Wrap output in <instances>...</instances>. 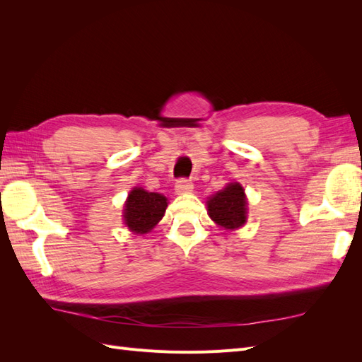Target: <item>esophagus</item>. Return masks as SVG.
Instances as JSON below:
<instances>
[{
	"mask_svg": "<svg viewBox=\"0 0 362 362\" xmlns=\"http://www.w3.org/2000/svg\"><path fill=\"white\" fill-rule=\"evenodd\" d=\"M193 189V184L189 180H178L177 184H175V190L177 193H190Z\"/></svg>",
	"mask_w": 362,
	"mask_h": 362,
	"instance_id": "1",
	"label": "esophagus"
}]
</instances>
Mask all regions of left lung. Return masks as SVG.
Segmentation results:
<instances>
[{
	"label": "left lung",
	"mask_w": 362,
	"mask_h": 362,
	"mask_svg": "<svg viewBox=\"0 0 362 362\" xmlns=\"http://www.w3.org/2000/svg\"><path fill=\"white\" fill-rule=\"evenodd\" d=\"M208 204V214L213 221L226 229H235L246 222V196L238 182L228 184L216 193Z\"/></svg>",
	"instance_id": "left-lung-1"
}]
</instances>
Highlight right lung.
<instances>
[{"label": "right lung", "mask_w": 362, "mask_h": 362, "mask_svg": "<svg viewBox=\"0 0 362 362\" xmlns=\"http://www.w3.org/2000/svg\"><path fill=\"white\" fill-rule=\"evenodd\" d=\"M166 206L168 199L163 194L136 187L129 193L124 208L125 225L133 233L146 234L161 221Z\"/></svg>", "instance_id": "1"}]
</instances>
